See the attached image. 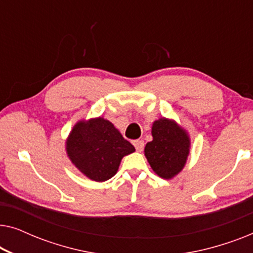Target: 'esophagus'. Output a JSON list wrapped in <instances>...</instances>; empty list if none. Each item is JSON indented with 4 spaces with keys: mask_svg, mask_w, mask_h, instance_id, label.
I'll list each match as a JSON object with an SVG mask.
<instances>
[{
    "mask_svg": "<svg viewBox=\"0 0 253 253\" xmlns=\"http://www.w3.org/2000/svg\"><path fill=\"white\" fill-rule=\"evenodd\" d=\"M133 145H134V147H136L137 152H141V151L144 150L145 144H144L143 140H134L133 141Z\"/></svg>",
    "mask_w": 253,
    "mask_h": 253,
    "instance_id": "34e87169",
    "label": "esophagus"
}]
</instances>
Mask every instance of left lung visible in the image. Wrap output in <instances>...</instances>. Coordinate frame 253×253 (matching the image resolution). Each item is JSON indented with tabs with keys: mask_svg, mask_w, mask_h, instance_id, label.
Returning <instances> with one entry per match:
<instances>
[{
	"mask_svg": "<svg viewBox=\"0 0 253 253\" xmlns=\"http://www.w3.org/2000/svg\"><path fill=\"white\" fill-rule=\"evenodd\" d=\"M151 132L153 139L146 144L144 153L152 170L161 178H174L188 161L191 148L189 132L167 117L155 120Z\"/></svg>",
	"mask_w": 253,
	"mask_h": 253,
	"instance_id": "obj_1",
	"label": "left lung"
}]
</instances>
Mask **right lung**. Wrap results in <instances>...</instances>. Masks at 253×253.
Listing matches in <instances>:
<instances>
[{
	"label": "right lung",
	"mask_w": 253,
	"mask_h": 253,
	"mask_svg": "<svg viewBox=\"0 0 253 253\" xmlns=\"http://www.w3.org/2000/svg\"><path fill=\"white\" fill-rule=\"evenodd\" d=\"M134 151L133 145L102 116L79 120L65 140V152L71 164L95 182L112 178L122 159Z\"/></svg>",
	"instance_id": "add662e5"
}]
</instances>
